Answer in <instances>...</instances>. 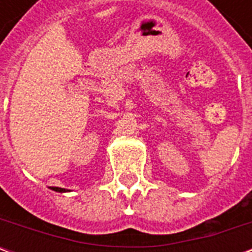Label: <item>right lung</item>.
<instances>
[{
	"label": "right lung",
	"instance_id": "obj_1",
	"mask_svg": "<svg viewBox=\"0 0 252 252\" xmlns=\"http://www.w3.org/2000/svg\"><path fill=\"white\" fill-rule=\"evenodd\" d=\"M52 189L55 190V191H66V190L62 189V188H52Z\"/></svg>",
	"mask_w": 252,
	"mask_h": 252
}]
</instances>
